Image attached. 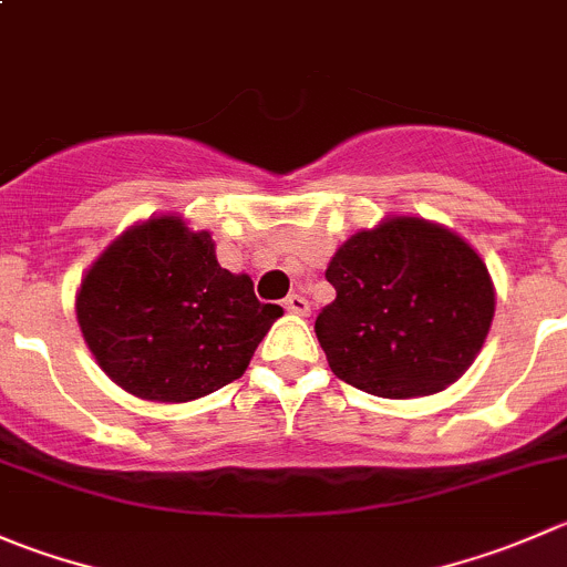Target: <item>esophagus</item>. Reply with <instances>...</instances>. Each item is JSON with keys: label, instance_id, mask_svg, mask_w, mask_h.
Here are the masks:
<instances>
[{"label": "esophagus", "instance_id": "obj_1", "mask_svg": "<svg viewBox=\"0 0 567 567\" xmlns=\"http://www.w3.org/2000/svg\"><path fill=\"white\" fill-rule=\"evenodd\" d=\"M285 310L293 312V316H307V312H310V301L301 293H290L288 299H285Z\"/></svg>", "mask_w": 567, "mask_h": 567}]
</instances>
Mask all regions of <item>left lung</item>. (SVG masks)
Returning a JSON list of instances; mask_svg holds the SVG:
<instances>
[{
	"label": "left lung",
	"mask_w": 567,
	"mask_h": 567,
	"mask_svg": "<svg viewBox=\"0 0 567 567\" xmlns=\"http://www.w3.org/2000/svg\"><path fill=\"white\" fill-rule=\"evenodd\" d=\"M338 290L316 334L338 379L382 395H430L463 377L496 312L491 274L460 235L388 218L351 235L327 268Z\"/></svg>",
	"instance_id": "left-lung-1"
}]
</instances>
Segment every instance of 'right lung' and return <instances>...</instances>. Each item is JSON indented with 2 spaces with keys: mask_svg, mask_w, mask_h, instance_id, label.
<instances>
[{
  "mask_svg": "<svg viewBox=\"0 0 567 567\" xmlns=\"http://www.w3.org/2000/svg\"><path fill=\"white\" fill-rule=\"evenodd\" d=\"M279 305L218 266L210 233L177 216L121 235L82 279L76 321L102 371L132 395L190 401L244 377Z\"/></svg>",
  "mask_w": 567,
  "mask_h": 567,
  "instance_id": "right-lung-1",
  "label": "right lung"
}]
</instances>
